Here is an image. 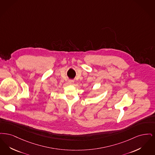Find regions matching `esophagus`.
I'll return each mask as SVG.
<instances>
[{"label":"esophagus","instance_id":"obj_1","mask_svg":"<svg viewBox=\"0 0 155 155\" xmlns=\"http://www.w3.org/2000/svg\"><path fill=\"white\" fill-rule=\"evenodd\" d=\"M74 82V81H73V80H69L68 81V83L69 84H72Z\"/></svg>","mask_w":155,"mask_h":155}]
</instances>
